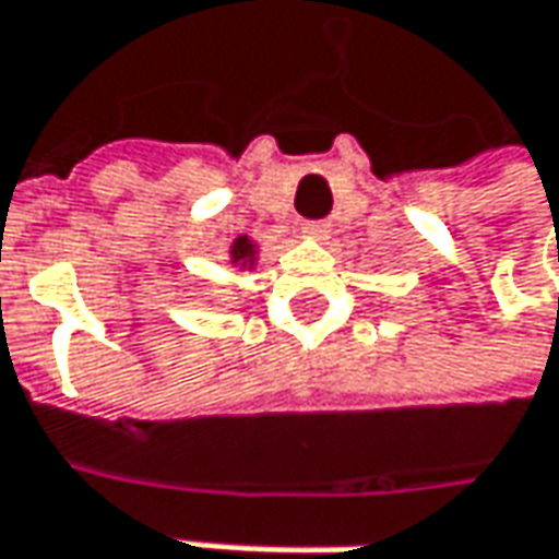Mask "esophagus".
<instances>
[{
    "label": "esophagus",
    "instance_id": "34e87169",
    "mask_svg": "<svg viewBox=\"0 0 559 559\" xmlns=\"http://www.w3.org/2000/svg\"><path fill=\"white\" fill-rule=\"evenodd\" d=\"M302 231L306 235H312V238H328L331 235V222L328 219H312L302 225Z\"/></svg>",
    "mask_w": 559,
    "mask_h": 559
}]
</instances>
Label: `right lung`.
Masks as SVG:
<instances>
[{"label":"right lung","instance_id":"1","mask_svg":"<svg viewBox=\"0 0 559 559\" xmlns=\"http://www.w3.org/2000/svg\"><path fill=\"white\" fill-rule=\"evenodd\" d=\"M231 262H235V265H243V269L257 262V243L250 241L247 235H241L238 241L231 243Z\"/></svg>","mask_w":559,"mask_h":559}]
</instances>
